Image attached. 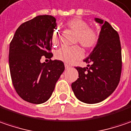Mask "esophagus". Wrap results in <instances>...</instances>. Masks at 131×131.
<instances>
[{
	"instance_id": "obj_1",
	"label": "esophagus",
	"mask_w": 131,
	"mask_h": 131,
	"mask_svg": "<svg viewBox=\"0 0 131 131\" xmlns=\"http://www.w3.org/2000/svg\"><path fill=\"white\" fill-rule=\"evenodd\" d=\"M70 67H71V66H70L69 65H68V64H65V68H66V69H69Z\"/></svg>"
}]
</instances>
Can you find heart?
Instances as JSON below:
<instances>
[{
	"label": "heart",
	"instance_id": "obj_1",
	"mask_svg": "<svg viewBox=\"0 0 131 131\" xmlns=\"http://www.w3.org/2000/svg\"><path fill=\"white\" fill-rule=\"evenodd\" d=\"M66 26L77 33L76 42L80 43L85 49H93L98 43L99 37L94 30L88 27V24L79 18H73L67 21ZM51 43L54 45L59 43L60 37L57 31H54L51 34ZM83 57L82 49L78 46H62L55 53V57L66 63H73Z\"/></svg>",
	"mask_w": 131,
	"mask_h": 131
}]
</instances>
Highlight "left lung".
Returning <instances> with one entry per match:
<instances>
[{"label":"left lung","instance_id":"1","mask_svg":"<svg viewBox=\"0 0 131 131\" xmlns=\"http://www.w3.org/2000/svg\"><path fill=\"white\" fill-rule=\"evenodd\" d=\"M101 26L96 46L86 59L85 68L76 67L79 78L71 88L80 101L95 104L105 100L116 88L122 71L119 36L107 21L95 18Z\"/></svg>","mask_w":131,"mask_h":131}]
</instances>
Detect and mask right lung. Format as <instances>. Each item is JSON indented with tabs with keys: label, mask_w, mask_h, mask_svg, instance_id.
I'll return each mask as SVG.
<instances>
[{
	"label": "right lung",
	"mask_w": 131,
	"mask_h": 131,
	"mask_svg": "<svg viewBox=\"0 0 131 131\" xmlns=\"http://www.w3.org/2000/svg\"><path fill=\"white\" fill-rule=\"evenodd\" d=\"M55 17L39 15L22 23L9 45V62L13 86L23 100L33 104L46 102L65 70L61 60L40 62L42 56L51 58V34Z\"/></svg>",
	"instance_id": "add662e5"
}]
</instances>
